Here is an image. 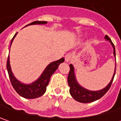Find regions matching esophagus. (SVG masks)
<instances>
[{
	"label": "esophagus",
	"mask_w": 121,
	"mask_h": 121,
	"mask_svg": "<svg viewBox=\"0 0 121 121\" xmlns=\"http://www.w3.org/2000/svg\"><path fill=\"white\" fill-rule=\"evenodd\" d=\"M71 60V54H67V55H66V56H65V61H66V62H69V61H70Z\"/></svg>",
	"instance_id": "1"
}]
</instances>
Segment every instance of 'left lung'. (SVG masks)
I'll return each mask as SVG.
<instances>
[{
    "label": "left lung",
    "instance_id": "8db88e82",
    "mask_svg": "<svg viewBox=\"0 0 121 121\" xmlns=\"http://www.w3.org/2000/svg\"><path fill=\"white\" fill-rule=\"evenodd\" d=\"M104 38L107 40H109V42L111 44L113 48V55L116 57V50H115V47L113 43H112L111 40L110 39L108 36H105ZM70 67V70H69V76H68V84L69 86L70 87V90H69V92L71 94V95L72 96V97L81 103H89V102H95L99 99H100L102 97H103L107 92L108 91L111 87V85L112 84L114 76H115V73H116V67H115V71H114V73L113 75L112 79L111 80L110 83L107 85V87H105L104 88L100 90H97V91H91V90H88L87 89H85L84 87H83L81 85H80L79 83L77 82L76 76H75V73H74V68L72 64L69 65Z\"/></svg>",
    "mask_w": 121,
    "mask_h": 121
}]
</instances>
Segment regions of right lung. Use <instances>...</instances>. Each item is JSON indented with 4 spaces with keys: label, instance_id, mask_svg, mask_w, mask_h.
I'll return each instance as SVG.
<instances>
[{
    "label": "right lung",
    "instance_id": "1",
    "mask_svg": "<svg viewBox=\"0 0 121 121\" xmlns=\"http://www.w3.org/2000/svg\"><path fill=\"white\" fill-rule=\"evenodd\" d=\"M47 23L48 22L45 21H35L26 26L33 25V24H45ZM16 35L17 34H15V35L12 38V40H11V45ZM64 58H61L59 60L55 61L50 63V64L48 65V66L45 68L43 73L40 75V76L36 81H34V83L31 84H24L21 83L20 81H19L13 75V73L12 72L11 67H10V57L8 56V61H7V70L8 72L9 78L12 83V87L20 96L24 98L35 99L37 97H41L46 91V87L48 86V85L50 82V77L55 73V71L57 69L59 65L61 63L64 62Z\"/></svg>",
    "mask_w": 121,
    "mask_h": 121
}]
</instances>
